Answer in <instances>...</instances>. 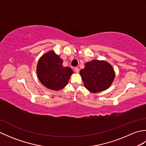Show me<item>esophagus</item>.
<instances>
[{"label": "esophagus", "instance_id": "1", "mask_svg": "<svg viewBox=\"0 0 146 146\" xmlns=\"http://www.w3.org/2000/svg\"><path fill=\"white\" fill-rule=\"evenodd\" d=\"M75 71L76 73H79V68H77V67H76L75 68Z\"/></svg>", "mask_w": 146, "mask_h": 146}]
</instances>
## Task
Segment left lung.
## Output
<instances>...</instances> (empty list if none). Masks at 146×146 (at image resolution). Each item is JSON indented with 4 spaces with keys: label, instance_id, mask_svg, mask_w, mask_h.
Returning a JSON list of instances; mask_svg holds the SVG:
<instances>
[{
    "label": "left lung",
    "instance_id": "8db88e82",
    "mask_svg": "<svg viewBox=\"0 0 146 146\" xmlns=\"http://www.w3.org/2000/svg\"><path fill=\"white\" fill-rule=\"evenodd\" d=\"M80 73L85 88L92 93L107 89L115 78L112 66L104 61L94 60L86 63Z\"/></svg>",
    "mask_w": 146,
    "mask_h": 146
}]
</instances>
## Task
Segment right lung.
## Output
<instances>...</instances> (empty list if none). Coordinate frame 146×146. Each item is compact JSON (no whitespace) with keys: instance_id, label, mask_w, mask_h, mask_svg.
<instances>
[{"instance_id":"1","label":"right lung","mask_w":146,"mask_h":146,"mask_svg":"<svg viewBox=\"0 0 146 146\" xmlns=\"http://www.w3.org/2000/svg\"><path fill=\"white\" fill-rule=\"evenodd\" d=\"M73 73L70 67L63 66V60L53 51L43 55L37 66V74L40 82L52 90L63 88Z\"/></svg>"}]
</instances>
